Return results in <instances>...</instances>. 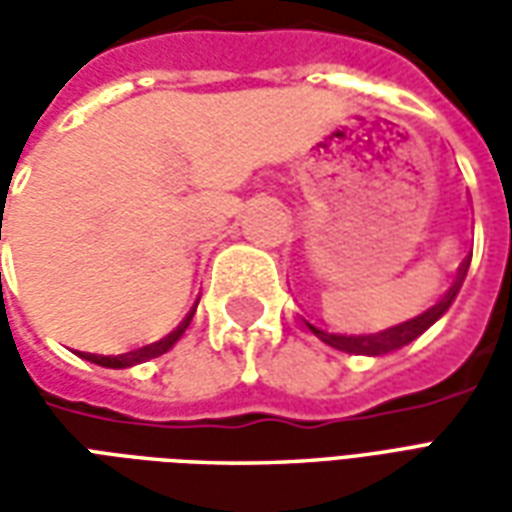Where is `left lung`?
<instances>
[{"instance_id":"obj_1","label":"left lung","mask_w":512,"mask_h":512,"mask_svg":"<svg viewBox=\"0 0 512 512\" xmlns=\"http://www.w3.org/2000/svg\"><path fill=\"white\" fill-rule=\"evenodd\" d=\"M466 268L469 266L461 268V274H458V279H455V285L450 288V293H447L436 307H430L428 312H422V315H417V318H411V321L406 323H400V326H392V329H386V332L359 334V337H356V334L323 332V329L312 326V323H307V326H310V332L315 334V337H321L323 343L332 345V348H337V351H345V354H356V356H384L389 354V351L403 348V345H408L411 340H417L419 334L428 332L430 326L439 321L444 312L450 310V304L455 301V296H458V290H461L463 285Z\"/></svg>"}]
</instances>
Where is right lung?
Segmentation results:
<instances>
[{"label":"right lung","instance_id":"1","mask_svg":"<svg viewBox=\"0 0 512 512\" xmlns=\"http://www.w3.org/2000/svg\"><path fill=\"white\" fill-rule=\"evenodd\" d=\"M2 227V222H0ZM191 318H194V312H191L186 321L180 323L175 332H169L164 340H158V343H150L145 345V348H139V351H128V354H120V356H98V354H82V359H87V362H93V365H101V367H112V370H123V367H134V365H142V362H147V359H156V356L167 354L172 345L178 343L180 337H183V332L189 329Z\"/></svg>","mask_w":512,"mask_h":512}]
</instances>
